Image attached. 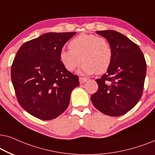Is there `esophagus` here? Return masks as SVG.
<instances>
[{
	"label": "esophagus",
	"instance_id": "34e87169",
	"mask_svg": "<svg viewBox=\"0 0 155 155\" xmlns=\"http://www.w3.org/2000/svg\"><path fill=\"white\" fill-rule=\"evenodd\" d=\"M87 81V79H85V78H82V77H80L79 78V82H80V84H83L84 83H85V82Z\"/></svg>",
	"mask_w": 155,
	"mask_h": 155
}]
</instances>
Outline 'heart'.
<instances>
[{
  "label": "heart",
  "mask_w": 155,
  "mask_h": 155,
  "mask_svg": "<svg viewBox=\"0 0 155 155\" xmlns=\"http://www.w3.org/2000/svg\"><path fill=\"white\" fill-rule=\"evenodd\" d=\"M69 50L59 54L61 64L67 71H73L82 61L79 73L91 75L101 74L110 67L113 58L112 49L106 39L92 34H81L69 44Z\"/></svg>",
  "instance_id": "obj_1"
}]
</instances>
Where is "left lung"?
<instances>
[{
	"instance_id": "8db88e82",
	"label": "left lung",
	"mask_w": 155,
	"mask_h": 155,
	"mask_svg": "<svg viewBox=\"0 0 155 155\" xmlns=\"http://www.w3.org/2000/svg\"><path fill=\"white\" fill-rule=\"evenodd\" d=\"M96 32L108 42L113 58L106 73L96 80L98 89L91 99L101 113L120 116L141 98L147 71L145 57L140 47L121 33L110 30Z\"/></svg>"
}]
</instances>
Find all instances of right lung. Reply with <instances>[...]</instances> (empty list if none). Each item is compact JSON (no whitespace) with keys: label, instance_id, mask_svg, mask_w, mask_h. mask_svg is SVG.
<instances>
[{"label":"right lung","instance_id":"1","mask_svg":"<svg viewBox=\"0 0 155 155\" xmlns=\"http://www.w3.org/2000/svg\"><path fill=\"white\" fill-rule=\"evenodd\" d=\"M72 32H47L24 43L11 67L18 101L34 117L49 120L64 112L79 77L67 71L59 54Z\"/></svg>","mask_w":155,"mask_h":155}]
</instances>
